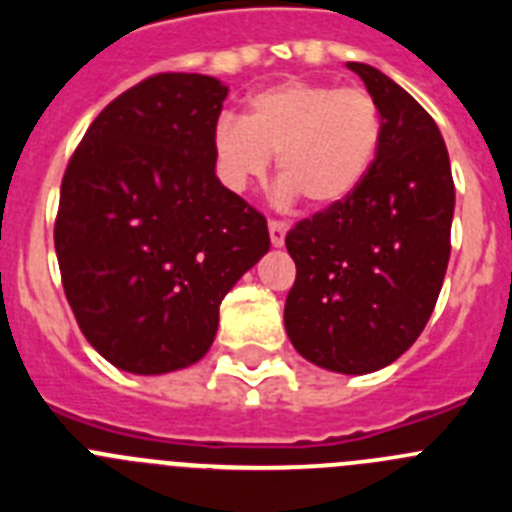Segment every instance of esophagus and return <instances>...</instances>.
Segmentation results:
<instances>
[{
	"instance_id": "esophagus-1",
	"label": "esophagus",
	"mask_w": 512,
	"mask_h": 512,
	"mask_svg": "<svg viewBox=\"0 0 512 512\" xmlns=\"http://www.w3.org/2000/svg\"><path fill=\"white\" fill-rule=\"evenodd\" d=\"M284 235H287V223H282V220H269L271 246L282 248L284 246Z\"/></svg>"
}]
</instances>
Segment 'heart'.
Listing matches in <instances>:
<instances>
[{"label":"heart","instance_id":"heart-1","mask_svg":"<svg viewBox=\"0 0 512 512\" xmlns=\"http://www.w3.org/2000/svg\"><path fill=\"white\" fill-rule=\"evenodd\" d=\"M382 143V115L364 89L282 81L248 99L246 117L212 128V158L230 189L264 179L277 156L284 197L333 210L359 192Z\"/></svg>","mask_w":512,"mask_h":512}]
</instances>
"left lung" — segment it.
Listing matches in <instances>:
<instances>
[{
	"instance_id": "left-lung-1",
	"label": "left lung",
	"mask_w": 512,
	"mask_h": 512,
	"mask_svg": "<svg viewBox=\"0 0 512 512\" xmlns=\"http://www.w3.org/2000/svg\"><path fill=\"white\" fill-rule=\"evenodd\" d=\"M361 76L382 115V143L359 192L287 233L297 279L284 328L312 364L369 374L400 359L436 307L451 253L454 179L433 117L366 63Z\"/></svg>"
}]
</instances>
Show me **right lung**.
I'll list each match as a JSON object with an SVG mask.
<instances>
[{"label": "right lung", "mask_w": 512, "mask_h": 512, "mask_svg": "<svg viewBox=\"0 0 512 512\" xmlns=\"http://www.w3.org/2000/svg\"><path fill=\"white\" fill-rule=\"evenodd\" d=\"M225 97L215 76H148L99 112L63 174L53 230L63 292L122 372L200 361L223 297L269 251L266 217L215 174Z\"/></svg>", "instance_id": "right-lung-1"}]
</instances>
